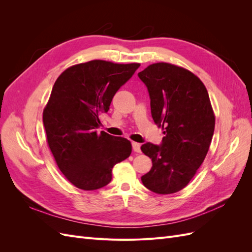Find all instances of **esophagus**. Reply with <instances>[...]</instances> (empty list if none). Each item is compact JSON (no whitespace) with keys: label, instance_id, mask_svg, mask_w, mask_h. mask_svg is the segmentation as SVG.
<instances>
[{"label":"esophagus","instance_id":"1","mask_svg":"<svg viewBox=\"0 0 252 252\" xmlns=\"http://www.w3.org/2000/svg\"><path fill=\"white\" fill-rule=\"evenodd\" d=\"M132 149H133L134 152H138V154H140V152H141V145L139 143L132 142Z\"/></svg>","mask_w":252,"mask_h":252}]
</instances>
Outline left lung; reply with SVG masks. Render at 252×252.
I'll return each mask as SVG.
<instances>
[{"label": "left lung", "instance_id": "1", "mask_svg": "<svg viewBox=\"0 0 252 252\" xmlns=\"http://www.w3.org/2000/svg\"><path fill=\"white\" fill-rule=\"evenodd\" d=\"M138 75L148 90L152 119L165 134L161 145H142L152 161L142 183L156 193L178 192L204 162L215 131L207 89L192 72L169 63L149 65Z\"/></svg>", "mask_w": 252, "mask_h": 252}]
</instances>
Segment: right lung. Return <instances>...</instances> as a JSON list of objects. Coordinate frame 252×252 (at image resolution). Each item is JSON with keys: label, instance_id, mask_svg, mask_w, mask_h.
<instances>
[{"label": "right lung", "instance_id": "obj_1", "mask_svg": "<svg viewBox=\"0 0 252 252\" xmlns=\"http://www.w3.org/2000/svg\"><path fill=\"white\" fill-rule=\"evenodd\" d=\"M140 64L94 60L71 66L52 87L43 111L48 146L71 184L83 190L106 186L112 168L131 154V143L105 131L97 133L98 116Z\"/></svg>", "mask_w": 252, "mask_h": 252}]
</instances>
